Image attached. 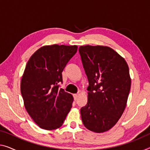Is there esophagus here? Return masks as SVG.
Segmentation results:
<instances>
[{
    "label": "esophagus",
    "instance_id": "esophagus-1",
    "mask_svg": "<svg viewBox=\"0 0 150 150\" xmlns=\"http://www.w3.org/2000/svg\"><path fill=\"white\" fill-rule=\"evenodd\" d=\"M79 96V93H75V94H73V98H74L75 100H77Z\"/></svg>",
    "mask_w": 150,
    "mask_h": 150
}]
</instances>
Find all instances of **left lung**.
Masks as SVG:
<instances>
[{
    "label": "left lung",
    "mask_w": 150,
    "mask_h": 150,
    "mask_svg": "<svg viewBox=\"0 0 150 150\" xmlns=\"http://www.w3.org/2000/svg\"><path fill=\"white\" fill-rule=\"evenodd\" d=\"M79 52L89 81L82 122L89 131L103 133L115 126L126 107L131 83L128 64L108 46H81Z\"/></svg>",
    "instance_id": "8db88e82"
}]
</instances>
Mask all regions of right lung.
Wrapping results in <instances>:
<instances>
[{
    "instance_id": "obj_1",
    "label": "right lung",
    "mask_w": 150,
    "mask_h": 150,
    "mask_svg": "<svg viewBox=\"0 0 150 150\" xmlns=\"http://www.w3.org/2000/svg\"><path fill=\"white\" fill-rule=\"evenodd\" d=\"M77 46H44L33 54L21 81V93L29 115L40 128L52 130L63 124L73 97L59 88L62 72Z\"/></svg>"
}]
</instances>
